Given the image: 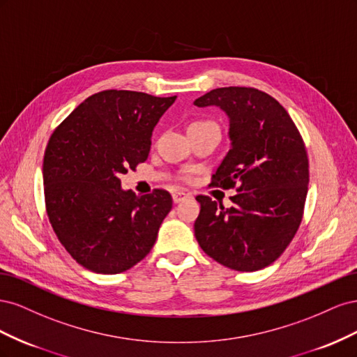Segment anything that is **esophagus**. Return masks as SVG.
<instances>
[{
  "instance_id": "34e87169",
  "label": "esophagus",
  "mask_w": 357,
  "mask_h": 357,
  "mask_svg": "<svg viewBox=\"0 0 357 357\" xmlns=\"http://www.w3.org/2000/svg\"><path fill=\"white\" fill-rule=\"evenodd\" d=\"M188 197L189 195L185 192H174V193H172V201H174V204H178L181 201H185Z\"/></svg>"
}]
</instances>
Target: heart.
<instances>
[{
  "mask_svg": "<svg viewBox=\"0 0 357 357\" xmlns=\"http://www.w3.org/2000/svg\"><path fill=\"white\" fill-rule=\"evenodd\" d=\"M199 125H214L213 122H207V121H197L193 122L190 126H199Z\"/></svg>",
  "mask_w": 357,
  "mask_h": 357,
  "instance_id": "b5f03b06",
  "label": "heart"
}]
</instances>
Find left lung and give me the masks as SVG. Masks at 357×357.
Masks as SVG:
<instances>
[{
	"label": "left lung",
	"mask_w": 357,
	"mask_h": 357,
	"mask_svg": "<svg viewBox=\"0 0 357 357\" xmlns=\"http://www.w3.org/2000/svg\"><path fill=\"white\" fill-rule=\"evenodd\" d=\"M193 104L219 107L228 116L231 149L213 185H238L229 208L197 197V241L215 262L235 271H257L284 252L302 220L308 190L304 142L283 105L262 91L229 86Z\"/></svg>",
	"instance_id": "1"
}]
</instances>
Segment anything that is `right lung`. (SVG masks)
I'll return each mask as SVG.
<instances>
[{
  "label": "right lung",
  "instance_id": "add662e5",
  "mask_svg": "<svg viewBox=\"0 0 357 357\" xmlns=\"http://www.w3.org/2000/svg\"><path fill=\"white\" fill-rule=\"evenodd\" d=\"M177 96L102 91L52 134L43 160L46 208L66 250L86 269L117 274L144 259L172 207L167 190L137 197L121 176L144 162Z\"/></svg>",
  "mask_w": 357,
  "mask_h": 357
}]
</instances>
